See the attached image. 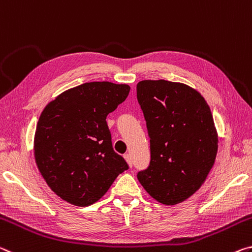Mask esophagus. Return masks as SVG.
<instances>
[{
  "label": "esophagus",
  "mask_w": 252,
  "mask_h": 252,
  "mask_svg": "<svg viewBox=\"0 0 252 252\" xmlns=\"http://www.w3.org/2000/svg\"><path fill=\"white\" fill-rule=\"evenodd\" d=\"M124 158H125V159H126V162L128 163V165H129V167H131L133 166V159H131V156L129 155V154H125L124 155Z\"/></svg>",
  "instance_id": "esophagus-1"
}]
</instances>
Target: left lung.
Here are the masks:
<instances>
[{"label": "left lung", "instance_id": "8db88e82", "mask_svg": "<svg viewBox=\"0 0 252 252\" xmlns=\"http://www.w3.org/2000/svg\"><path fill=\"white\" fill-rule=\"evenodd\" d=\"M136 92L151 150L150 165L137 179L156 201L177 204L200 189L214 164L211 110L196 90L179 82L143 80Z\"/></svg>", "mask_w": 252, "mask_h": 252}]
</instances>
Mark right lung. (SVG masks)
I'll return each instance as SVG.
<instances>
[{
    "instance_id": "right-lung-1",
    "label": "right lung",
    "mask_w": 252,
    "mask_h": 252,
    "mask_svg": "<svg viewBox=\"0 0 252 252\" xmlns=\"http://www.w3.org/2000/svg\"><path fill=\"white\" fill-rule=\"evenodd\" d=\"M129 90V86L108 81L86 82L59 94L43 109L35 130V162L63 200L88 207L128 170L114 151L106 118Z\"/></svg>"
}]
</instances>
